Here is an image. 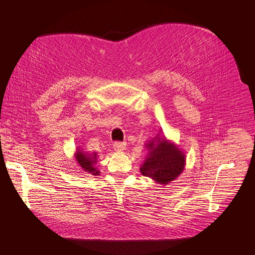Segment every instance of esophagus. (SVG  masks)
Instances as JSON below:
<instances>
[{
    "label": "esophagus",
    "mask_w": 255,
    "mask_h": 255,
    "mask_svg": "<svg viewBox=\"0 0 255 255\" xmlns=\"http://www.w3.org/2000/svg\"><path fill=\"white\" fill-rule=\"evenodd\" d=\"M125 149H126V142L117 141L114 143V150H115L116 152H123Z\"/></svg>",
    "instance_id": "1"
}]
</instances>
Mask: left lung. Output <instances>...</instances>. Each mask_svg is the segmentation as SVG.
<instances>
[{
    "instance_id": "8db88e82",
    "label": "left lung",
    "mask_w": 255,
    "mask_h": 255,
    "mask_svg": "<svg viewBox=\"0 0 255 255\" xmlns=\"http://www.w3.org/2000/svg\"><path fill=\"white\" fill-rule=\"evenodd\" d=\"M160 133L161 129L145 143L147 154L140 165V172L156 184L165 186L182 174L186 165V155L177 144Z\"/></svg>"
}]
</instances>
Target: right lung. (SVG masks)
<instances>
[{"instance_id":"add662e5","label":"right lung","mask_w":255,"mask_h":255,"mask_svg":"<svg viewBox=\"0 0 255 255\" xmlns=\"http://www.w3.org/2000/svg\"><path fill=\"white\" fill-rule=\"evenodd\" d=\"M99 153L97 152H88L82 147H78L75 150L74 159L81 172L85 174L91 175H100V170L95 166L97 163Z\"/></svg>"}]
</instances>
